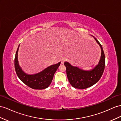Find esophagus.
Instances as JSON below:
<instances>
[{
    "instance_id": "esophagus-1",
    "label": "esophagus",
    "mask_w": 121,
    "mask_h": 121,
    "mask_svg": "<svg viewBox=\"0 0 121 121\" xmlns=\"http://www.w3.org/2000/svg\"><path fill=\"white\" fill-rule=\"evenodd\" d=\"M64 60H62V61H61V62H62V63H64Z\"/></svg>"
}]
</instances>
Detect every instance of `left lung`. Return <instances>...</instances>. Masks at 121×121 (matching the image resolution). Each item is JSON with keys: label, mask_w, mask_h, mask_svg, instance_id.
Listing matches in <instances>:
<instances>
[{"label": "left lung", "mask_w": 121, "mask_h": 121, "mask_svg": "<svg viewBox=\"0 0 121 121\" xmlns=\"http://www.w3.org/2000/svg\"><path fill=\"white\" fill-rule=\"evenodd\" d=\"M35 40L33 39L23 43V48L26 51H32L33 48L36 46ZM19 45L17 49L14 60L15 69L18 78L24 84L31 88L34 89H43L48 88L52 81L54 73L56 72L61 62L46 67L41 72L33 75L26 73L20 66L18 59V52Z\"/></svg>", "instance_id": "8db88e82"}]
</instances>
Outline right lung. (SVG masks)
Listing matches in <instances>:
<instances>
[{
  "mask_svg": "<svg viewBox=\"0 0 121 121\" xmlns=\"http://www.w3.org/2000/svg\"><path fill=\"white\" fill-rule=\"evenodd\" d=\"M94 38L100 46L101 56L99 64L94 69L89 70H83L76 66H73L69 63L65 62L67 78L73 87L78 89H85L95 84L100 79L103 73L105 65V58L103 48L98 40Z\"/></svg>",
  "mask_w": 121,
  "mask_h": 121,
  "instance_id": "obj_1",
  "label": "right lung"
}]
</instances>
